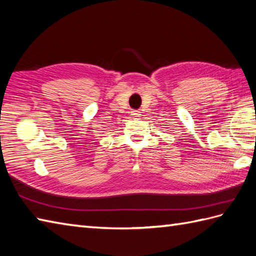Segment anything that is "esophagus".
<instances>
[{"instance_id": "34e87169", "label": "esophagus", "mask_w": 256, "mask_h": 256, "mask_svg": "<svg viewBox=\"0 0 256 256\" xmlns=\"http://www.w3.org/2000/svg\"><path fill=\"white\" fill-rule=\"evenodd\" d=\"M131 114H132V116H134V118H140V111H136V110H134V111H132L131 112Z\"/></svg>"}]
</instances>
